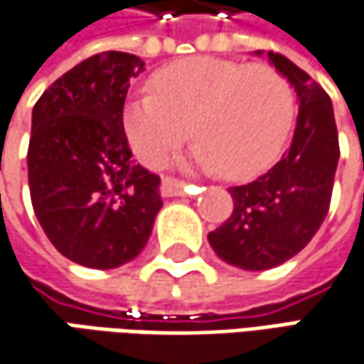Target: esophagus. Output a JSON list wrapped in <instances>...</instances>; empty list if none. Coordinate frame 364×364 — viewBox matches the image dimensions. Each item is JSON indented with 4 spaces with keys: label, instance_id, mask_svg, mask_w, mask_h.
Segmentation results:
<instances>
[{
    "label": "esophagus",
    "instance_id": "esophagus-1",
    "mask_svg": "<svg viewBox=\"0 0 364 364\" xmlns=\"http://www.w3.org/2000/svg\"><path fill=\"white\" fill-rule=\"evenodd\" d=\"M161 188H164V194H168V196H182L186 192V184L176 178H164Z\"/></svg>",
    "mask_w": 364,
    "mask_h": 364
}]
</instances>
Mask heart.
I'll return each instance as SVG.
<instances>
[{"label":"heart","instance_id":"obj_1","mask_svg":"<svg viewBox=\"0 0 364 364\" xmlns=\"http://www.w3.org/2000/svg\"><path fill=\"white\" fill-rule=\"evenodd\" d=\"M123 109V132L149 168L170 160L190 129L192 164L227 178L257 174L279 154L294 119L291 89L265 64L196 56L170 64Z\"/></svg>","mask_w":364,"mask_h":364}]
</instances>
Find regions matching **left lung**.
I'll return each instance as SVG.
<instances>
[{
  "instance_id": "obj_1",
  "label": "left lung",
  "mask_w": 364,
  "mask_h": 364,
  "mask_svg": "<svg viewBox=\"0 0 364 364\" xmlns=\"http://www.w3.org/2000/svg\"><path fill=\"white\" fill-rule=\"evenodd\" d=\"M255 54L263 56L261 50ZM267 60L298 97L291 144L272 170L229 188L231 217L208 232L218 257L247 272L277 267L312 241L328 215L341 156L332 101L324 89L286 56L267 52Z\"/></svg>"
}]
</instances>
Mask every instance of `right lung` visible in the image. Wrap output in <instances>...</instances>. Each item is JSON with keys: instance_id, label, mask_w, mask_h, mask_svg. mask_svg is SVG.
<instances>
[{"instance_id": "add662e5", "label": "right lung", "mask_w": 364, "mask_h": 364, "mask_svg": "<svg viewBox=\"0 0 364 364\" xmlns=\"http://www.w3.org/2000/svg\"><path fill=\"white\" fill-rule=\"evenodd\" d=\"M146 63L101 52L54 80L32 111L28 182L50 243L91 269H115L146 247L161 208L160 176L132 160L123 132L129 80Z\"/></svg>"}]
</instances>
